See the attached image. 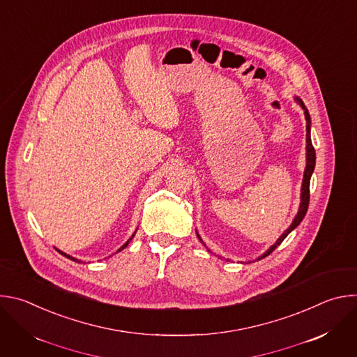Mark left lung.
I'll return each instance as SVG.
<instances>
[{
    "mask_svg": "<svg viewBox=\"0 0 357 357\" xmlns=\"http://www.w3.org/2000/svg\"><path fill=\"white\" fill-rule=\"evenodd\" d=\"M294 100L296 101V103L301 106V109L303 110L305 120H307V146H305V148H307V167H305V171H303V179H302V186H301V203H299V208H298V213L295 215V218H294L292 223L289 225V227L277 238V241H275L267 251H264V252L261 254V256L257 259V261L261 260V259H264V257H267L268 254H271V252L284 241V238L302 222V219L305 218V215H307L308 205H310V182H311V176H312V174H314L315 161H317L315 149H314V145H312V141H311V116H310L308 109L305 107L303 101H302L298 96H295ZM196 236H197V238L200 240V243H202L203 245H206L205 243L202 241V237L199 236L197 231H196ZM208 251H211V250L208 248ZM211 252H212V251H211Z\"/></svg>",
    "mask_w": 357,
    "mask_h": 357,
    "instance_id": "1",
    "label": "left lung"
}]
</instances>
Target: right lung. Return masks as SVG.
I'll list each match as a JSON object with an SVG mask.
<instances>
[{
    "label": "right lung",
    "mask_w": 357,
    "mask_h": 357,
    "mask_svg": "<svg viewBox=\"0 0 357 357\" xmlns=\"http://www.w3.org/2000/svg\"><path fill=\"white\" fill-rule=\"evenodd\" d=\"M135 233H137V230H135V231H134V234H132V236H131V237H130V238H128V240H127V241H126V243H124V244H123V245H121V247H120V248H119V250H117V251H121V250H124V248H126V247H127V245H128V243H130V241H131V240H132V238H134V236H135ZM58 251H59V252H61V254H62V256H65V257H66V259H69V260H72V261H75V263H82V261H80V260H77V259H75V257H72V256H69V254H66V252H63V251H61V250H58Z\"/></svg>",
    "instance_id": "right-lung-1"
}]
</instances>
